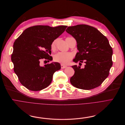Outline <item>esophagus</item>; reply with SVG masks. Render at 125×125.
I'll return each mask as SVG.
<instances>
[{"mask_svg":"<svg viewBox=\"0 0 125 125\" xmlns=\"http://www.w3.org/2000/svg\"><path fill=\"white\" fill-rule=\"evenodd\" d=\"M66 68H67L66 66H64V65H63V64H61V68L62 69H65Z\"/></svg>","mask_w":125,"mask_h":125,"instance_id":"obj_1","label":"esophagus"}]
</instances>
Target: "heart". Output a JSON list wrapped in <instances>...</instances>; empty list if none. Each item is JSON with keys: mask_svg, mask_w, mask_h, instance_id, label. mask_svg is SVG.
<instances>
[{"mask_svg": "<svg viewBox=\"0 0 125 125\" xmlns=\"http://www.w3.org/2000/svg\"><path fill=\"white\" fill-rule=\"evenodd\" d=\"M57 40L53 41L51 45V48L52 50H54L56 48V44ZM73 58V54L71 52H59L55 54L53 56V60L54 62L60 63L62 64L67 65L68 64L70 61Z\"/></svg>", "mask_w": 125, "mask_h": 125, "instance_id": "heart-1", "label": "heart"}]
</instances>
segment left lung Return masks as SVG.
<instances>
[{
	"label": "left lung",
	"instance_id": "1",
	"mask_svg": "<svg viewBox=\"0 0 125 125\" xmlns=\"http://www.w3.org/2000/svg\"><path fill=\"white\" fill-rule=\"evenodd\" d=\"M77 42V49L73 61L84 62L83 69L72 66L74 75L70 82L74 87L90 90L99 86L109 74L112 66V49L107 38L97 29L85 24L70 26L66 30Z\"/></svg>",
	"mask_w": 125,
	"mask_h": 125
}]
</instances>
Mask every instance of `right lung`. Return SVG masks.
<instances>
[{"label": "right lung", "instance_id": "1", "mask_svg": "<svg viewBox=\"0 0 125 125\" xmlns=\"http://www.w3.org/2000/svg\"><path fill=\"white\" fill-rule=\"evenodd\" d=\"M67 26L50 27L36 25L29 27L15 41L11 60L14 71L21 83L28 90L39 91L48 87L61 64L52 62L40 66L42 59L51 61V45Z\"/></svg>", "mask_w": 125, "mask_h": 125}]
</instances>
